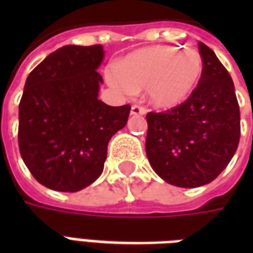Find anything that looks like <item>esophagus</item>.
I'll return each mask as SVG.
<instances>
[{
  "mask_svg": "<svg viewBox=\"0 0 253 253\" xmlns=\"http://www.w3.org/2000/svg\"><path fill=\"white\" fill-rule=\"evenodd\" d=\"M146 114V108L143 105L134 104L131 107V115H145Z\"/></svg>",
  "mask_w": 253,
  "mask_h": 253,
  "instance_id": "1",
  "label": "esophagus"
}]
</instances>
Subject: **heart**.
Segmentation results:
<instances>
[{
  "mask_svg": "<svg viewBox=\"0 0 253 253\" xmlns=\"http://www.w3.org/2000/svg\"><path fill=\"white\" fill-rule=\"evenodd\" d=\"M202 72L203 61L194 48L146 47L114 65L112 83L123 92L134 93L146 89L152 104L172 108L190 97L198 86Z\"/></svg>",
  "mask_w": 253,
  "mask_h": 253,
  "instance_id": "obj_1",
  "label": "heart"
}]
</instances>
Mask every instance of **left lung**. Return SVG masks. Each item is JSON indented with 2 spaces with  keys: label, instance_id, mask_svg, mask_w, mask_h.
I'll list each match as a JSON object with an SVG mask.
<instances>
[{
  "label": "left lung",
  "instance_id": "left-lung-1",
  "mask_svg": "<svg viewBox=\"0 0 253 253\" xmlns=\"http://www.w3.org/2000/svg\"><path fill=\"white\" fill-rule=\"evenodd\" d=\"M203 72L188 99L164 112H148L146 156L167 183L201 187L222 172L240 141V108L230 74L199 42Z\"/></svg>",
  "mask_w": 253,
  "mask_h": 253
}]
</instances>
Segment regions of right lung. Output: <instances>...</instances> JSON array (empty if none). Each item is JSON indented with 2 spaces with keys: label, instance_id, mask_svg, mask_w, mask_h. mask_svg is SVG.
Wrapping results in <instances>:
<instances>
[{
  "label": "right lung",
  "instance_id": "obj_1",
  "mask_svg": "<svg viewBox=\"0 0 253 253\" xmlns=\"http://www.w3.org/2000/svg\"><path fill=\"white\" fill-rule=\"evenodd\" d=\"M104 51L63 46L30 73L19 104V149L41 184L76 192L103 172L111 137L126 126L131 107L97 99Z\"/></svg>",
  "mask_w": 253,
  "mask_h": 253
}]
</instances>
